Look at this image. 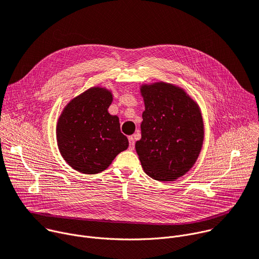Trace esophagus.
Wrapping results in <instances>:
<instances>
[{"label":"esophagus","mask_w":259,"mask_h":259,"mask_svg":"<svg viewBox=\"0 0 259 259\" xmlns=\"http://www.w3.org/2000/svg\"><path fill=\"white\" fill-rule=\"evenodd\" d=\"M128 139H129V149H130V150H133V149H134V146H135L134 136H129Z\"/></svg>","instance_id":"1"}]
</instances>
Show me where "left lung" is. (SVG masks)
Here are the masks:
<instances>
[{
  "mask_svg": "<svg viewBox=\"0 0 259 259\" xmlns=\"http://www.w3.org/2000/svg\"><path fill=\"white\" fill-rule=\"evenodd\" d=\"M145 100L142 138L135 149L145 172L168 182L194 165L203 142V123L198 105L179 87L156 82L143 85Z\"/></svg>",
  "mask_w": 259,
  "mask_h": 259,
  "instance_id": "1",
  "label": "left lung"
}]
</instances>
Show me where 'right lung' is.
I'll return each mask as SVG.
<instances>
[{
  "mask_svg": "<svg viewBox=\"0 0 259 259\" xmlns=\"http://www.w3.org/2000/svg\"><path fill=\"white\" fill-rule=\"evenodd\" d=\"M111 102L109 91L91 88L70 101L59 117V150L69 165L79 172L103 171L129 146L119 117L107 111Z\"/></svg>",
  "mask_w": 259,
  "mask_h": 259,
  "instance_id": "1",
  "label": "right lung"
}]
</instances>
